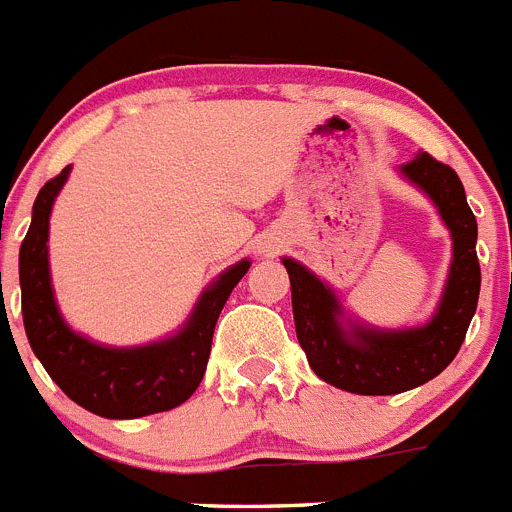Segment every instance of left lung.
I'll return each mask as SVG.
<instances>
[{
	"label": "left lung",
	"instance_id": "left-lung-1",
	"mask_svg": "<svg viewBox=\"0 0 512 512\" xmlns=\"http://www.w3.org/2000/svg\"><path fill=\"white\" fill-rule=\"evenodd\" d=\"M402 176L423 189L451 230L454 256L433 318L420 328L379 330L346 318L336 292L295 259H282L292 284L297 341L312 372L354 395H397L438 377L459 354L479 300L477 220L451 166L420 151Z\"/></svg>",
	"mask_w": 512,
	"mask_h": 512
}]
</instances>
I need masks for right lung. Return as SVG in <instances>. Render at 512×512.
Returning a JSON list of instances; mask_svg holds the SVG:
<instances>
[{
  "label": "right lung",
  "mask_w": 512,
  "mask_h": 512,
  "mask_svg": "<svg viewBox=\"0 0 512 512\" xmlns=\"http://www.w3.org/2000/svg\"><path fill=\"white\" fill-rule=\"evenodd\" d=\"M71 166L45 182L33 205V223L20 246L22 323L35 356L76 405L102 418H143L182 405L205 377L212 333L233 287L251 261L223 271L202 292L176 336L148 346L112 348L79 336L58 312L48 269V220Z\"/></svg>",
  "instance_id": "right-lung-1"
}]
</instances>
